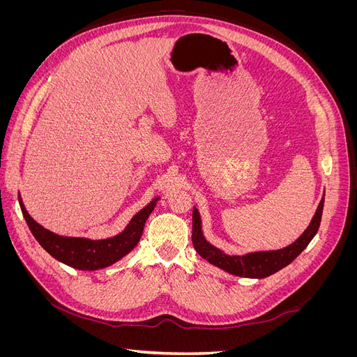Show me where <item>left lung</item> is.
Returning <instances> with one entry per match:
<instances>
[{
  "label": "left lung",
  "mask_w": 357,
  "mask_h": 357,
  "mask_svg": "<svg viewBox=\"0 0 357 357\" xmlns=\"http://www.w3.org/2000/svg\"><path fill=\"white\" fill-rule=\"evenodd\" d=\"M323 202H325V198H321L314 218L311 219L308 228L295 243H291L284 248H280V250L255 252V253H247L243 256L226 255L222 250H219L218 247L211 245L207 240H205L202 228H201L199 211L193 207L192 243L201 257H204L205 261H208L210 264L219 266L226 273H229L232 275H238V277H247V278H265L268 275L280 271L282 268L287 266L291 261H294V259H296L302 253V250H304V248L310 244V241L314 238L321 220Z\"/></svg>",
  "instance_id": "1"
}]
</instances>
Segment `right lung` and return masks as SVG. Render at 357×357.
<instances>
[{"label": "right lung", "mask_w": 357, "mask_h": 357, "mask_svg": "<svg viewBox=\"0 0 357 357\" xmlns=\"http://www.w3.org/2000/svg\"><path fill=\"white\" fill-rule=\"evenodd\" d=\"M158 199L159 198L150 201V204H147L143 210H139L121 234L105 240L58 235L43 228L40 223L31 218L20 195L19 205L34 238L50 256L71 268L82 269V271H95V269L107 268L121 261L138 244L144 229V223L150 213L153 211Z\"/></svg>", "instance_id": "add662e5"}]
</instances>
